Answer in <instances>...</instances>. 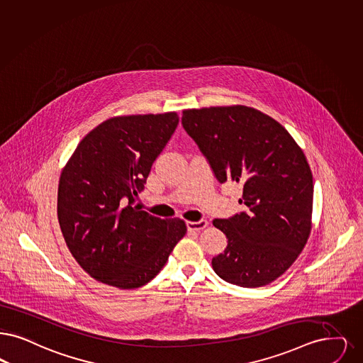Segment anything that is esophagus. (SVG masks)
<instances>
[{
	"mask_svg": "<svg viewBox=\"0 0 363 363\" xmlns=\"http://www.w3.org/2000/svg\"><path fill=\"white\" fill-rule=\"evenodd\" d=\"M186 225H188L189 231L196 233V231H200V230L206 228V227H208V221H206V220H200V221H188V223H186Z\"/></svg>",
	"mask_w": 363,
	"mask_h": 363,
	"instance_id": "1",
	"label": "esophagus"
}]
</instances>
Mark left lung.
<instances>
[{
    "label": "left lung",
    "mask_w": 363,
    "mask_h": 363,
    "mask_svg": "<svg viewBox=\"0 0 363 363\" xmlns=\"http://www.w3.org/2000/svg\"><path fill=\"white\" fill-rule=\"evenodd\" d=\"M182 125L218 181L242 184L233 218H215L228 245L212 259L224 281L259 288L282 276L312 230L313 181L301 147L273 117L246 105L185 109Z\"/></svg>",
    "instance_id": "8db88e82"
}]
</instances>
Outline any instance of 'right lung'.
Returning a JSON list of instances; mask_svg holds the SVG:
<instances>
[{
    "label": "right lung",
    "mask_w": 363,
    "mask_h": 363,
    "mask_svg": "<svg viewBox=\"0 0 363 363\" xmlns=\"http://www.w3.org/2000/svg\"><path fill=\"white\" fill-rule=\"evenodd\" d=\"M178 120L177 112L111 117L87 133L65 164L59 225L74 259L96 281L118 289L143 286L186 235L184 220L133 206Z\"/></svg>",
    "instance_id": "obj_1"
}]
</instances>
